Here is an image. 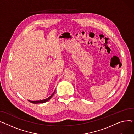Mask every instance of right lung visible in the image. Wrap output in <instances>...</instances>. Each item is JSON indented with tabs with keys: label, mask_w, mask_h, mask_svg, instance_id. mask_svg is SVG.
Returning <instances> with one entry per match:
<instances>
[{
	"label": "right lung",
	"mask_w": 134,
	"mask_h": 134,
	"mask_svg": "<svg viewBox=\"0 0 134 134\" xmlns=\"http://www.w3.org/2000/svg\"><path fill=\"white\" fill-rule=\"evenodd\" d=\"M55 91H56V89L54 90L53 93L52 94V95L49 97L48 98H46L45 99H43V100H37V101H31V100H29L30 102H31V103H34V104H38V103H45V102H46L47 101H48L49 100H50L51 99V98L53 96L54 93L55 92Z\"/></svg>",
	"instance_id": "add662e5"
}]
</instances>
